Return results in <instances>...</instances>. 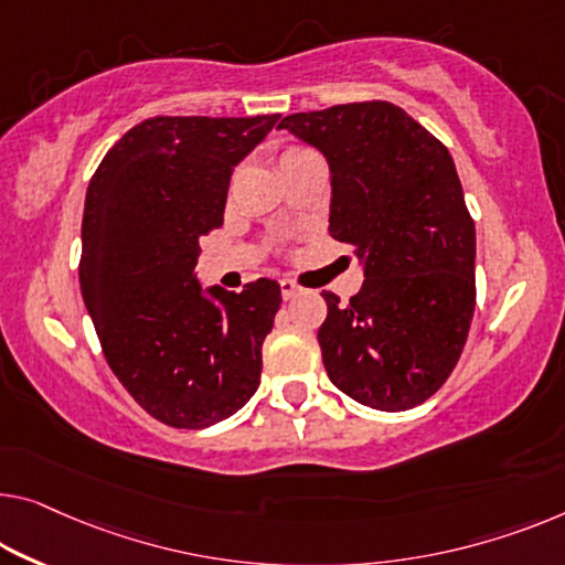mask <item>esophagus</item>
Returning a JSON list of instances; mask_svg holds the SVG:
<instances>
[{
    "label": "esophagus",
    "mask_w": 565,
    "mask_h": 565,
    "mask_svg": "<svg viewBox=\"0 0 565 565\" xmlns=\"http://www.w3.org/2000/svg\"><path fill=\"white\" fill-rule=\"evenodd\" d=\"M301 291H305V286H299L297 281H291V279H284V281H281V297H284L286 301L297 299Z\"/></svg>",
    "instance_id": "esophagus-1"
}]
</instances>
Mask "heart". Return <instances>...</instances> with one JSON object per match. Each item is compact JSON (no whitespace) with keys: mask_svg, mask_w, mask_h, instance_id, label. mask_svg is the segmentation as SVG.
Wrapping results in <instances>:
<instances>
[{"mask_svg":"<svg viewBox=\"0 0 565 565\" xmlns=\"http://www.w3.org/2000/svg\"><path fill=\"white\" fill-rule=\"evenodd\" d=\"M309 154H315V151H311L309 147H286V149L281 151V157H279V164L297 162V159L309 157Z\"/></svg>","mask_w":565,"mask_h":565,"instance_id":"b5f03b06","label":"heart"}]
</instances>
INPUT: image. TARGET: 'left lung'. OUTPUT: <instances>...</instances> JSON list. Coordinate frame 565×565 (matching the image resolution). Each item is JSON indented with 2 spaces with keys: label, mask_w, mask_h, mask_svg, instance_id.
Returning <instances> with one entry per match:
<instances>
[{
  "label": "left lung",
  "mask_w": 565,
  "mask_h": 565,
  "mask_svg": "<svg viewBox=\"0 0 565 565\" xmlns=\"http://www.w3.org/2000/svg\"><path fill=\"white\" fill-rule=\"evenodd\" d=\"M279 129L327 157L330 235L365 258L350 305L324 291L327 375L370 408L420 406L457 367L477 305L475 221L449 149L388 100L291 114Z\"/></svg>",
  "instance_id": "left-lung-1"
}]
</instances>
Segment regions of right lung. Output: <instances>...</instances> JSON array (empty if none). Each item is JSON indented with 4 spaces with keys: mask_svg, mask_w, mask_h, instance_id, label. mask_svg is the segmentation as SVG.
Here are the masks:
<instances>
[{
    "mask_svg": "<svg viewBox=\"0 0 565 565\" xmlns=\"http://www.w3.org/2000/svg\"><path fill=\"white\" fill-rule=\"evenodd\" d=\"M279 121L154 116L106 151L88 182L78 279L108 367L151 418L205 428L258 388L281 289H210L200 238L223 225L233 167Z\"/></svg>",
    "mask_w": 565,
    "mask_h": 565,
    "instance_id": "right-lung-1",
    "label": "right lung"
}]
</instances>
